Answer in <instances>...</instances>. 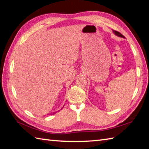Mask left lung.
I'll list each match as a JSON object with an SVG mask.
<instances>
[{
    "instance_id": "obj_1",
    "label": "left lung",
    "mask_w": 149,
    "mask_h": 149,
    "mask_svg": "<svg viewBox=\"0 0 149 149\" xmlns=\"http://www.w3.org/2000/svg\"><path fill=\"white\" fill-rule=\"evenodd\" d=\"M113 33H115V34H116V36H120V37H122V38H124V36H123V35H122V34L121 33H119L118 31H114V30H113Z\"/></svg>"
}]
</instances>
